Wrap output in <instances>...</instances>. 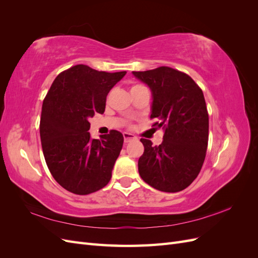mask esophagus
Returning a JSON list of instances; mask_svg holds the SVG:
<instances>
[{"label": "esophagus", "mask_w": 258, "mask_h": 258, "mask_svg": "<svg viewBox=\"0 0 258 258\" xmlns=\"http://www.w3.org/2000/svg\"><path fill=\"white\" fill-rule=\"evenodd\" d=\"M135 139H136V137L132 134H129V132H124L123 134L124 143H129L130 141H132V140H135Z\"/></svg>", "instance_id": "1"}]
</instances>
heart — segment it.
Returning a JSON list of instances; mask_svg holds the SVG:
<instances>
[{"mask_svg":"<svg viewBox=\"0 0 258 258\" xmlns=\"http://www.w3.org/2000/svg\"><path fill=\"white\" fill-rule=\"evenodd\" d=\"M139 87H142V86H140V85H135V86H132V87H131V90H132V89H136V88H139Z\"/></svg>","mask_w":258,"mask_h":258,"instance_id":"obj_1","label":"heart"}]
</instances>
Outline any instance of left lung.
I'll use <instances>...</instances> for the list:
<instances>
[{
	"label": "left lung",
	"instance_id": "1",
	"mask_svg": "<svg viewBox=\"0 0 258 258\" xmlns=\"http://www.w3.org/2000/svg\"><path fill=\"white\" fill-rule=\"evenodd\" d=\"M132 74L151 89V118L157 120L153 126L163 130L158 146L141 139L140 176L160 191H181L198 176L206 158L209 115L204 92L190 76L172 68Z\"/></svg>",
	"mask_w": 258,
	"mask_h": 258
}]
</instances>
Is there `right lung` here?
<instances>
[{"instance_id": "obj_1", "label": "right lung", "mask_w": 258, "mask_h": 258, "mask_svg": "<svg viewBox=\"0 0 258 258\" xmlns=\"http://www.w3.org/2000/svg\"><path fill=\"white\" fill-rule=\"evenodd\" d=\"M126 75L77 64L60 73L46 95L40 122L44 157L51 175L76 195L103 188L122 148L121 132L92 139L89 119L105 110L106 96Z\"/></svg>"}]
</instances>
